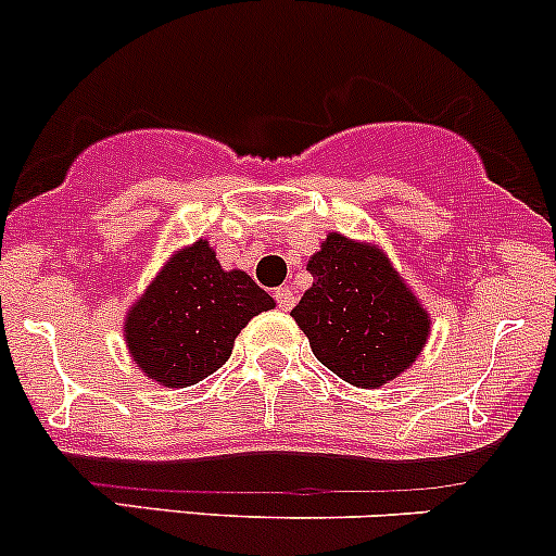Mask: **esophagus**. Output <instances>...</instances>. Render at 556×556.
Segmentation results:
<instances>
[{"mask_svg":"<svg viewBox=\"0 0 556 556\" xmlns=\"http://www.w3.org/2000/svg\"><path fill=\"white\" fill-rule=\"evenodd\" d=\"M274 299H277V304L282 306L285 312L293 309V304H295V293L290 288H277L274 290Z\"/></svg>","mask_w":556,"mask_h":556,"instance_id":"1","label":"esophagus"}]
</instances>
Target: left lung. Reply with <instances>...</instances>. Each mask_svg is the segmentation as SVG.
Masks as SVG:
<instances>
[{
	"instance_id": "1",
	"label": "left lung",
	"mask_w": 556,
	"mask_h": 556,
	"mask_svg": "<svg viewBox=\"0 0 556 556\" xmlns=\"http://www.w3.org/2000/svg\"><path fill=\"white\" fill-rule=\"evenodd\" d=\"M306 268L314 282L290 314L325 368L379 390L414 366L428 344L430 314L382 247L333 231Z\"/></svg>"
}]
</instances>
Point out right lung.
I'll use <instances>...</instances> for the list:
<instances>
[{"label": "right lung", "instance_id": "right-lung-1", "mask_svg": "<svg viewBox=\"0 0 556 556\" xmlns=\"http://www.w3.org/2000/svg\"><path fill=\"white\" fill-rule=\"evenodd\" d=\"M274 299L242 268H226L206 239L179 247L128 306L123 341L139 371L164 387H190L231 357L233 341Z\"/></svg>", "mask_w": 556, "mask_h": 556}]
</instances>
